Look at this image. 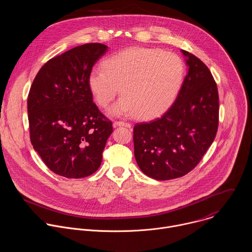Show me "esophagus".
Here are the masks:
<instances>
[{"mask_svg": "<svg viewBox=\"0 0 252 252\" xmlns=\"http://www.w3.org/2000/svg\"><path fill=\"white\" fill-rule=\"evenodd\" d=\"M114 126H126V127H130V124L129 123H126V122H122V121H118V122H115L114 123Z\"/></svg>", "mask_w": 252, "mask_h": 252, "instance_id": "esophagus-1", "label": "esophagus"}]
</instances>
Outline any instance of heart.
<instances>
[{"label":"heart","mask_w":252,"mask_h":252,"mask_svg":"<svg viewBox=\"0 0 252 252\" xmlns=\"http://www.w3.org/2000/svg\"><path fill=\"white\" fill-rule=\"evenodd\" d=\"M102 66L93 68L88 79L95 102L106 107L120 90L123 97L110 113L133 115L139 120L163 114L175 99L185 76L183 60L160 49L130 48L106 59Z\"/></svg>","instance_id":"1"}]
</instances>
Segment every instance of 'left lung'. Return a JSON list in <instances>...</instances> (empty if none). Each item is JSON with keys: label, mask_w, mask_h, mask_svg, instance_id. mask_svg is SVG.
I'll return each mask as SVG.
<instances>
[{"label": "left lung", "mask_w": 252, "mask_h": 252, "mask_svg": "<svg viewBox=\"0 0 252 252\" xmlns=\"http://www.w3.org/2000/svg\"><path fill=\"white\" fill-rule=\"evenodd\" d=\"M182 52L189 71L175 101L161 118L133 127L137 165L158 181L182 177L192 170L219 128L217 83L203 62L187 51Z\"/></svg>", "instance_id": "left-lung-1"}]
</instances>
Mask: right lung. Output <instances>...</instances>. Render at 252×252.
<instances>
[{
	"label": "right lung",
	"instance_id": "right-lung-1",
	"mask_svg": "<svg viewBox=\"0 0 252 252\" xmlns=\"http://www.w3.org/2000/svg\"><path fill=\"white\" fill-rule=\"evenodd\" d=\"M107 47L90 43L49 60L28 95L30 138L34 151L55 173L82 178L95 172L113 123L103 116L88 79Z\"/></svg>",
	"mask_w": 252,
	"mask_h": 252
}]
</instances>
